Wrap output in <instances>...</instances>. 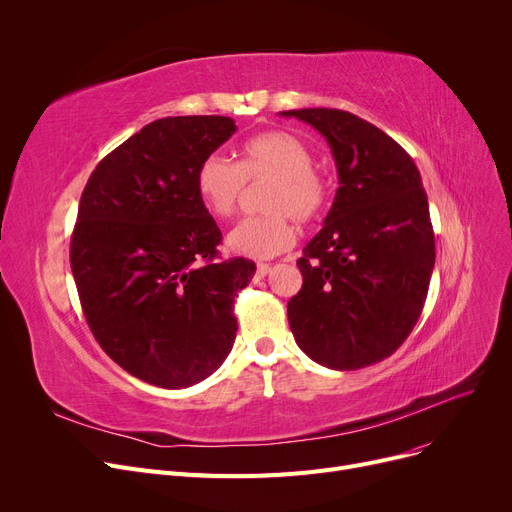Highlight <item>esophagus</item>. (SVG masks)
Segmentation results:
<instances>
[{
	"instance_id": "esophagus-1",
	"label": "esophagus",
	"mask_w": 512,
	"mask_h": 512,
	"mask_svg": "<svg viewBox=\"0 0 512 512\" xmlns=\"http://www.w3.org/2000/svg\"><path fill=\"white\" fill-rule=\"evenodd\" d=\"M270 270H272L270 263H259L257 265V278H265L267 274H270Z\"/></svg>"
}]
</instances>
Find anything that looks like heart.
<instances>
[{
	"label": "heart",
	"mask_w": 512,
	"mask_h": 512,
	"mask_svg": "<svg viewBox=\"0 0 512 512\" xmlns=\"http://www.w3.org/2000/svg\"><path fill=\"white\" fill-rule=\"evenodd\" d=\"M267 180L261 193L265 213L238 222L228 234V247L245 257L270 259L292 247L297 228L292 218L309 224L324 213L330 180L313 168V151L286 130H267L242 145L238 164L220 153L207 155L195 176L203 207L218 220L238 209L247 182Z\"/></svg>",
	"instance_id": "b5f03b06"
}]
</instances>
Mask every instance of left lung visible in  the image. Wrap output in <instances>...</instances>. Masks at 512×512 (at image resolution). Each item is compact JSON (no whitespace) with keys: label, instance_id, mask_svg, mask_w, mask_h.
I'll list each match as a JSON object with an SVG mask.
<instances>
[{"label":"left lung","instance_id":"8db88e82","mask_svg":"<svg viewBox=\"0 0 512 512\" xmlns=\"http://www.w3.org/2000/svg\"><path fill=\"white\" fill-rule=\"evenodd\" d=\"M324 134L338 170L326 226L297 261L303 288L288 301L301 351L330 369L390 357L423 311L436 261L427 195L413 157L342 110H290Z\"/></svg>","mask_w":512,"mask_h":512}]
</instances>
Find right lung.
<instances>
[{
    "label": "right lung",
    "instance_id": "1",
    "mask_svg": "<svg viewBox=\"0 0 512 512\" xmlns=\"http://www.w3.org/2000/svg\"><path fill=\"white\" fill-rule=\"evenodd\" d=\"M234 130L226 116L155 120L99 161L80 197L70 267L87 324L122 369L159 388H188L224 363L234 299L255 276L249 259L220 261L222 232L195 186Z\"/></svg>",
    "mask_w": 512,
    "mask_h": 512
}]
</instances>
